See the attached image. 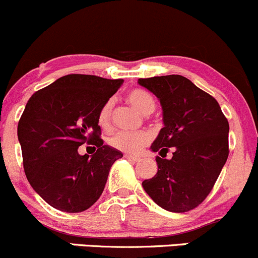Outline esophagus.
<instances>
[{
	"mask_svg": "<svg viewBox=\"0 0 258 258\" xmlns=\"http://www.w3.org/2000/svg\"><path fill=\"white\" fill-rule=\"evenodd\" d=\"M125 157L130 161H134V162H139L140 161V157L139 156H132V155H125Z\"/></svg>",
	"mask_w": 258,
	"mask_h": 258,
	"instance_id": "1",
	"label": "esophagus"
}]
</instances>
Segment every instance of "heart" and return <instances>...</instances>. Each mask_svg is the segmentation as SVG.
<instances>
[{
  "instance_id": "heart-1",
  "label": "heart",
  "mask_w": 258,
  "mask_h": 258,
  "mask_svg": "<svg viewBox=\"0 0 258 258\" xmlns=\"http://www.w3.org/2000/svg\"><path fill=\"white\" fill-rule=\"evenodd\" d=\"M129 103L132 104L138 112L141 114L148 115L155 110L156 103L155 99L148 91L145 90H133L130 91L126 96ZM112 109H113V102L112 99H108L103 103L98 112V124L103 128L109 125L110 118H112ZM148 133L144 132H124V130H118V132L113 133L109 138H108V143L112 148L117 149V150L129 152V154H135L143 149L146 144L149 143Z\"/></svg>"
}]
</instances>
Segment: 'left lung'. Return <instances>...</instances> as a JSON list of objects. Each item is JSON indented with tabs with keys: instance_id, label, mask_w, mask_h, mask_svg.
I'll return each mask as SVG.
<instances>
[{
	"instance_id": "left-lung-1",
	"label": "left lung",
	"mask_w": 258,
	"mask_h": 258,
	"mask_svg": "<svg viewBox=\"0 0 258 258\" xmlns=\"http://www.w3.org/2000/svg\"><path fill=\"white\" fill-rule=\"evenodd\" d=\"M138 84L157 97L163 120L150 148L161 155L156 157L157 173L145 179L143 188L168 212L195 209L209 195L228 160V119L214 97L181 75L139 79ZM170 147L173 157L162 159Z\"/></svg>"
}]
</instances>
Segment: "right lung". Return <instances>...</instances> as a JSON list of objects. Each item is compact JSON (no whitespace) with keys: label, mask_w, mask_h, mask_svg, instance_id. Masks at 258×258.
I'll return each mask as SVG.
<instances>
[{"label":"right lung","mask_w":258,"mask_h":258,"mask_svg":"<svg viewBox=\"0 0 258 258\" xmlns=\"http://www.w3.org/2000/svg\"><path fill=\"white\" fill-rule=\"evenodd\" d=\"M93 75H66L29 98L18 123L24 172L49 206L80 213L98 201L121 151L103 145L98 112L123 85ZM87 141L97 150L80 155Z\"/></svg>","instance_id":"add662e5"}]
</instances>
